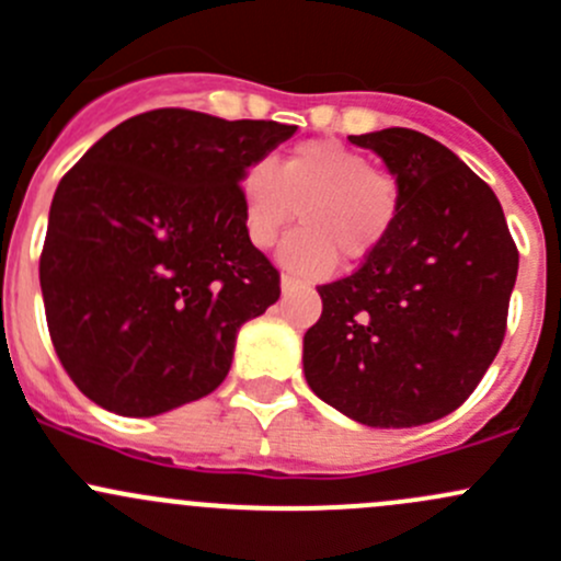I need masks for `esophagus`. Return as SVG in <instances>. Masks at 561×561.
I'll list each match as a JSON object with an SVG mask.
<instances>
[{"label":"esophagus","instance_id":"34e87169","mask_svg":"<svg viewBox=\"0 0 561 561\" xmlns=\"http://www.w3.org/2000/svg\"><path fill=\"white\" fill-rule=\"evenodd\" d=\"M298 287V279H293V276H282V293H290V290H296Z\"/></svg>","mask_w":561,"mask_h":561}]
</instances>
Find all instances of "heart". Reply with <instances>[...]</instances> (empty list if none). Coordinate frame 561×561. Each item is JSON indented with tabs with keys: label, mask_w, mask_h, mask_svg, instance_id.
<instances>
[{
	"label": "heart",
	"mask_w": 561,
	"mask_h": 561,
	"mask_svg": "<svg viewBox=\"0 0 561 561\" xmlns=\"http://www.w3.org/2000/svg\"><path fill=\"white\" fill-rule=\"evenodd\" d=\"M241 208L254 247L274 244L301 214L307 228L282 244L279 263L298 276H325L339 257L360 263L386 244L401 186L364 151L322 138L293 146L279 168L252 162L241 175Z\"/></svg>",
	"instance_id": "1"
}]
</instances>
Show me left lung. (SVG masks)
Wrapping results in <instances>:
<instances>
[{
    "instance_id": "1",
    "label": "left lung",
    "mask_w": 561,
    "mask_h": 561,
    "mask_svg": "<svg viewBox=\"0 0 561 561\" xmlns=\"http://www.w3.org/2000/svg\"><path fill=\"white\" fill-rule=\"evenodd\" d=\"M401 186L393 230L355 274L317 287L309 388L371 428L439 421L500 353L518 249L500 201L443 144L407 127L350 135Z\"/></svg>"
}]
</instances>
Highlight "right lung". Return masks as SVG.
<instances>
[{
	"instance_id": "1",
	"label": "right lung",
	"mask_w": 561,
	"mask_h": 561,
	"mask_svg": "<svg viewBox=\"0 0 561 561\" xmlns=\"http://www.w3.org/2000/svg\"><path fill=\"white\" fill-rule=\"evenodd\" d=\"M296 129L160 107L59 181L39 287L56 355L94 404L162 415L228 377L239 328L279 298L244 230L241 175Z\"/></svg>"
}]
</instances>
